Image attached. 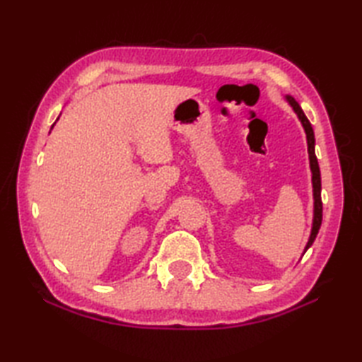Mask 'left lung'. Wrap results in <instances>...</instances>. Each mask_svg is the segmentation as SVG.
<instances>
[{
    "label": "left lung",
    "instance_id": "8db88e82",
    "mask_svg": "<svg viewBox=\"0 0 362 362\" xmlns=\"http://www.w3.org/2000/svg\"><path fill=\"white\" fill-rule=\"evenodd\" d=\"M288 103L291 104L292 109L297 113L298 119L302 121L303 129L306 132V140H308V153H310V163H311V171H313V188H314V222H313V230H311V236L310 241L306 244V249L308 250L311 247V244L316 240V236L319 233V228L322 224V197H320V169H319V163H317V157L316 152H314V132L311 127V122L308 121V118L305 117V113L302 110V107L298 105V103L296 101L292 96H286Z\"/></svg>",
    "mask_w": 362,
    "mask_h": 362
}]
</instances>
